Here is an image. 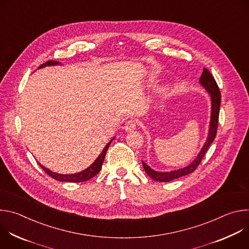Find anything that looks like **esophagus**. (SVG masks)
Segmentation results:
<instances>
[{
	"instance_id": "34e87169",
	"label": "esophagus",
	"mask_w": 249,
	"mask_h": 249,
	"mask_svg": "<svg viewBox=\"0 0 249 249\" xmlns=\"http://www.w3.org/2000/svg\"><path fill=\"white\" fill-rule=\"evenodd\" d=\"M137 128V121L136 120H128L126 123H125V127L124 129L127 131V132H130V131H133Z\"/></svg>"
}]
</instances>
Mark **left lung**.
<instances>
[{"label":"left lung","instance_id":"left-lung-1","mask_svg":"<svg viewBox=\"0 0 249 249\" xmlns=\"http://www.w3.org/2000/svg\"><path fill=\"white\" fill-rule=\"evenodd\" d=\"M200 84L207 89L209 94L211 95V100H212V112H211V121H210V129H209V134L206 143L204 144L201 152L197 156V158L187 166L177 169V170H172L168 172H158L154 169H152L147 163H145L143 160H142V163H143L144 169L147 172V174L151 177L152 179L160 182H169L173 179L178 178V177L187 175L191 172H193L198 165L200 164L201 160H203L206 152L208 151L210 145L213 143V141L215 140L216 135H217V129H218V122H219V113H220V106H221V91L219 89V87L214 79V77L212 76V74L209 72V70L204 68L203 69V73L200 78Z\"/></svg>","mask_w":249,"mask_h":249}]
</instances>
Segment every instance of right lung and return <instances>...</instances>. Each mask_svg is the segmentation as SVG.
Instances as JSON below:
<instances>
[{
    "mask_svg": "<svg viewBox=\"0 0 249 249\" xmlns=\"http://www.w3.org/2000/svg\"><path fill=\"white\" fill-rule=\"evenodd\" d=\"M60 64L58 61H47L46 63L40 65L38 68H43V67H46V66H53V65H58ZM113 141V139L109 142V143L105 146V148L103 149L102 153L98 156V158L94 160V162L89 166L88 167L87 169L81 171V172H78V173H75V174H59V173H56V172H53L51 170H49L48 168L44 167L43 165H41L39 163V165L43 168V170L49 175L51 176L52 178L58 180V181H63V182H85L87 180H89L90 178H92L93 176H95L101 169V166H102V163H103V160H104V158H105V155H106V152H107L111 142Z\"/></svg>",
    "mask_w": 249,
    "mask_h": 249,
    "instance_id": "1",
    "label": "right lung"
}]
</instances>
